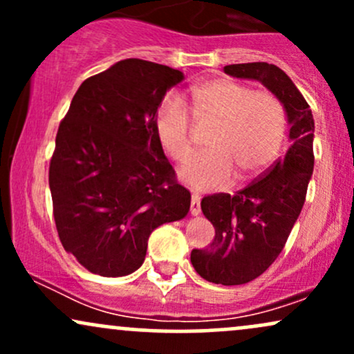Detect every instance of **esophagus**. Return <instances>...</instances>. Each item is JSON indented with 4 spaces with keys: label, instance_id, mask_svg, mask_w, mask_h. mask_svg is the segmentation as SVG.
I'll use <instances>...</instances> for the list:
<instances>
[{
    "label": "esophagus",
    "instance_id": "1",
    "mask_svg": "<svg viewBox=\"0 0 354 354\" xmlns=\"http://www.w3.org/2000/svg\"><path fill=\"white\" fill-rule=\"evenodd\" d=\"M189 211H191V214H194V216L201 213V203H200V196H198V194H193V196H191Z\"/></svg>",
    "mask_w": 354,
    "mask_h": 354
}]
</instances>
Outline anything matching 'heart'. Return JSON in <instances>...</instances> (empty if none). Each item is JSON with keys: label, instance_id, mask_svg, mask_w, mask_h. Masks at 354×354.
<instances>
[{"label": "heart", "instance_id": "heart-1", "mask_svg": "<svg viewBox=\"0 0 354 354\" xmlns=\"http://www.w3.org/2000/svg\"><path fill=\"white\" fill-rule=\"evenodd\" d=\"M191 111L201 123L216 124L208 141L211 153L194 158L180 176L206 191L226 185L234 173L250 180L274 160L286 133V109L271 91H253L233 80H213L191 89ZM158 141L173 161L193 154L191 121L178 101L168 100L154 116Z\"/></svg>", "mask_w": 354, "mask_h": 354}]
</instances>
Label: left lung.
<instances>
[{
	"label": "left lung",
	"instance_id": "8db88e82",
	"mask_svg": "<svg viewBox=\"0 0 354 354\" xmlns=\"http://www.w3.org/2000/svg\"><path fill=\"white\" fill-rule=\"evenodd\" d=\"M225 71L234 78L261 81L281 100L291 124L290 149L258 180L234 194L214 193L201 200L203 214L214 226V239L208 248L191 251V265L206 281L234 286L265 273L286 245L315 166V120L299 89L274 64H228Z\"/></svg>",
	"mask_w": 354,
	"mask_h": 354
}]
</instances>
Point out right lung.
<instances>
[{"instance_id":"1","label":"right lung","mask_w":354,"mask_h":354,"mask_svg":"<svg viewBox=\"0 0 354 354\" xmlns=\"http://www.w3.org/2000/svg\"><path fill=\"white\" fill-rule=\"evenodd\" d=\"M183 80L165 64L123 59L84 80L59 123L53 216L61 245L91 273H133L153 230L188 214L191 194L154 129L158 106Z\"/></svg>"}]
</instances>
